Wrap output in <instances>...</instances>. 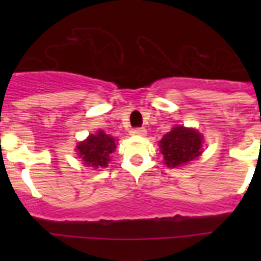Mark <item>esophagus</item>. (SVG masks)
<instances>
[{"instance_id":"34e87169","label":"esophagus","mask_w":261,"mask_h":261,"mask_svg":"<svg viewBox=\"0 0 261 261\" xmlns=\"http://www.w3.org/2000/svg\"><path fill=\"white\" fill-rule=\"evenodd\" d=\"M131 133H133V135H139V136H145L146 135V130L144 127H136V128H134Z\"/></svg>"}]
</instances>
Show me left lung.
I'll use <instances>...</instances> for the list:
<instances>
[{"mask_svg":"<svg viewBox=\"0 0 261 261\" xmlns=\"http://www.w3.org/2000/svg\"><path fill=\"white\" fill-rule=\"evenodd\" d=\"M202 140L203 138L198 131L175 126L163 136L159 144L165 164L169 168H177L196 159L202 152Z\"/></svg>","mask_w":261,"mask_h":261,"instance_id":"obj_1","label":"left lung"}]
</instances>
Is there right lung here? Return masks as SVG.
Segmentation results:
<instances>
[{
  "label": "right lung",
  "instance_id": "obj_1",
  "mask_svg": "<svg viewBox=\"0 0 261 261\" xmlns=\"http://www.w3.org/2000/svg\"><path fill=\"white\" fill-rule=\"evenodd\" d=\"M116 144L114 138L106 135L99 130L96 135H91L86 141L77 146L78 155L82 158L87 167L106 168L110 162L112 151H115Z\"/></svg>",
  "mask_w": 261,
  "mask_h": 261
}]
</instances>
